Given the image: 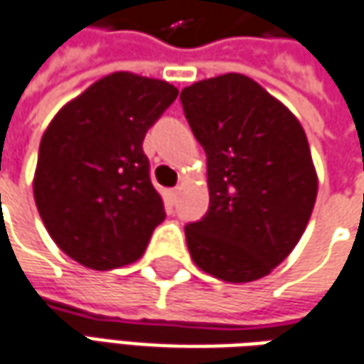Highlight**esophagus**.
I'll return each mask as SVG.
<instances>
[{
	"label": "esophagus",
	"instance_id": "1",
	"mask_svg": "<svg viewBox=\"0 0 364 364\" xmlns=\"http://www.w3.org/2000/svg\"><path fill=\"white\" fill-rule=\"evenodd\" d=\"M177 195H179V187H175V189H169V191H167V201H169L171 205L177 201Z\"/></svg>",
	"mask_w": 364,
	"mask_h": 364
}]
</instances>
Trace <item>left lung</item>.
Segmentation results:
<instances>
[{
  "instance_id": "8db88e82",
  "label": "left lung",
  "mask_w": 364,
  "mask_h": 364,
  "mask_svg": "<svg viewBox=\"0 0 364 364\" xmlns=\"http://www.w3.org/2000/svg\"><path fill=\"white\" fill-rule=\"evenodd\" d=\"M181 105L207 155L209 209L185 225L189 254L223 282H254L290 256L312 215L318 177L306 132L244 74L183 88Z\"/></svg>"
}]
</instances>
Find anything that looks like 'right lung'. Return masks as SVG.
Listing matches in <instances>:
<instances>
[{
    "instance_id": "right-lung-1",
    "label": "right lung",
    "mask_w": 364,
    "mask_h": 364,
    "mask_svg": "<svg viewBox=\"0 0 364 364\" xmlns=\"http://www.w3.org/2000/svg\"><path fill=\"white\" fill-rule=\"evenodd\" d=\"M177 95L169 82L114 72L48 124L33 199L50 237L74 262L102 272L144 254L165 207L149 177L143 141Z\"/></svg>"
}]
</instances>
